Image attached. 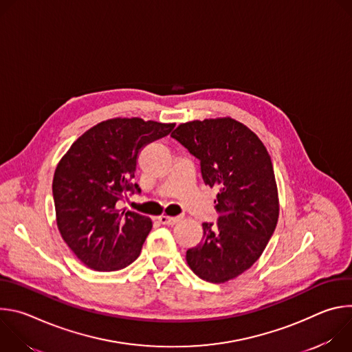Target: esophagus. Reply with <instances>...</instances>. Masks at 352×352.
I'll return each mask as SVG.
<instances>
[{
    "instance_id": "esophagus-1",
    "label": "esophagus",
    "mask_w": 352,
    "mask_h": 352,
    "mask_svg": "<svg viewBox=\"0 0 352 352\" xmlns=\"http://www.w3.org/2000/svg\"><path fill=\"white\" fill-rule=\"evenodd\" d=\"M181 220V217H171V216H166V214H162L159 217V221L162 224H167V226H174L175 223H178Z\"/></svg>"
}]
</instances>
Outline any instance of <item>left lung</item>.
Returning <instances> with one entry per match:
<instances>
[{"instance_id":"8db88e82","label":"left lung","mask_w":352,"mask_h":352,"mask_svg":"<svg viewBox=\"0 0 352 352\" xmlns=\"http://www.w3.org/2000/svg\"><path fill=\"white\" fill-rule=\"evenodd\" d=\"M200 162L204 182L219 190L217 226L204 223L186 263L202 280L227 283L263 254L278 221V192L263 142L242 122L209 118L179 124L171 133Z\"/></svg>"}]
</instances>
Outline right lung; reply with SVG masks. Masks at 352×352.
Masks as SVG:
<instances>
[{
    "label": "right lung",
    "instance_id": "1",
    "mask_svg": "<svg viewBox=\"0 0 352 352\" xmlns=\"http://www.w3.org/2000/svg\"><path fill=\"white\" fill-rule=\"evenodd\" d=\"M175 124L111 118L87 129L57 164L53 196L58 231L76 258L97 272H114L138 259L152 230L146 216L118 209L140 190L135 178L140 148Z\"/></svg>",
    "mask_w": 352,
    "mask_h": 352
}]
</instances>
